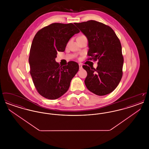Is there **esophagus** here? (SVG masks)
Wrapping results in <instances>:
<instances>
[{"label": "esophagus", "instance_id": "esophagus-1", "mask_svg": "<svg viewBox=\"0 0 149 149\" xmlns=\"http://www.w3.org/2000/svg\"><path fill=\"white\" fill-rule=\"evenodd\" d=\"M79 70H81L83 69V67H82V65L81 64H79Z\"/></svg>", "mask_w": 149, "mask_h": 149}]
</instances>
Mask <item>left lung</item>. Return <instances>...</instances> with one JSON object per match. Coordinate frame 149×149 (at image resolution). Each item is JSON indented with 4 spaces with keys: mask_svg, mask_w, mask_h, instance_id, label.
<instances>
[{
    "mask_svg": "<svg viewBox=\"0 0 149 149\" xmlns=\"http://www.w3.org/2000/svg\"><path fill=\"white\" fill-rule=\"evenodd\" d=\"M88 40L89 59L98 60L96 69L83 65L87 72L85 84L98 95L112 92L122 77L123 57L120 41L109 26L91 20L74 23Z\"/></svg>",
    "mask_w": 149,
    "mask_h": 149,
    "instance_id": "8db88e82",
    "label": "left lung"
}]
</instances>
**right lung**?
Returning <instances> with one entry per match:
<instances>
[{"label":"right lung","mask_w":149,"mask_h":149,"mask_svg":"<svg viewBox=\"0 0 149 149\" xmlns=\"http://www.w3.org/2000/svg\"><path fill=\"white\" fill-rule=\"evenodd\" d=\"M80 31L72 23H52L39 30L31 45L30 74L38 93L49 99L60 98L68 91L79 65L69 61L60 66L55 61L57 51L64 52L66 45Z\"/></svg>","instance_id":"add662e5"}]
</instances>
